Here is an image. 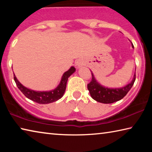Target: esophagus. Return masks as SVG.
<instances>
[{
	"instance_id": "34e87169",
	"label": "esophagus",
	"mask_w": 152,
	"mask_h": 152,
	"mask_svg": "<svg viewBox=\"0 0 152 152\" xmlns=\"http://www.w3.org/2000/svg\"><path fill=\"white\" fill-rule=\"evenodd\" d=\"M83 65H84V62L82 60H78L76 62V66L78 67V68H80V67H81Z\"/></svg>"
}]
</instances>
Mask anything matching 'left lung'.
I'll return each instance as SVG.
<instances>
[{
    "label": "left lung",
    "mask_w": 152,
    "mask_h": 152,
    "mask_svg": "<svg viewBox=\"0 0 152 152\" xmlns=\"http://www.w3.org/2000/svg\"><path fill=\"white\" fill-rule=\"evenodd\" d=\"M132 48H134L132 44ZM135 80V73L129 84L119 88H110L103 86L95 79L92 72V80L88 84V90L91 97L95 101L104 104H110L121 100L132 88Z\"/></svg>",
    "instance_id": "8db88e82"
}]
</instances>
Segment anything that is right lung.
Returning a JSON list of instances; mask_svg holds the SVG:
<instances>
[{
    "mask_svg": "<svg viewBox=\"0 0 152 152\" xmlns=\"http://www.w3.org/2000/svg\"><path fill=\"white\" fill-rule=\"evenodd\" d=\"M76 71V68L72 66L68 71L64 72L61 77L60 83L55 89L50 91H35L29 89L21 84L14 74V80L17 86L22 93L28 99L39 104H49L60 99L65 92L67 81L69 77Z\"/></svg>",
    "mask_w": 152,
    "mask_h": 152,
    "instance_id": "right-lung-1",
    "label": "right lung"
}]
</instances>
